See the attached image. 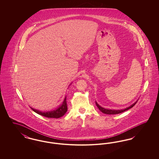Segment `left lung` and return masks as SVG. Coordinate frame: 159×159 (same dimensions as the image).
I'll list each match as a JSON object with an SVG mask.
<instances>
[{
    "label": "left lung",
    "instance_id": "left-lung-1",
    "mask_svg": "<svg viewBox=\"0 0 159 159\" xmlns=\"http://www.w3.org/2000/svg\"><path fill=\"white\" fill-rule=\"evenodd\" d=\"M137 101H138V100L136 101V102H135L134 104H132L131 106H129V107H128L126 108L122 109V110H110V109H106V108H104L102 107L101 106H99L97 102H96V105L98 107L99 110L102 113L106 114H119L123 113V112H124V111L128 110L129 109L132 108L136 104Z\"/></svg>",
    "mask_w": 159,
    "mask_h": 159
}]
</instances>
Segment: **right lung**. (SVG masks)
Here are the masks:
<instances>
[{"label": "right lung", "mask_w": 159, "mask_h": 159, "mask_svg": "<svg viewBox=\"0 0 159 159\" xmlns=\"http://www.w3.org/2000/svg\"><path fill=\"white\" fill-rule=\"evenodd\" d=\"M32 110H33L35 113L40 114L41 116H43L46 117L48 118H60L61 117L63 116L67 111V101H66V96L65 97L62 103V104L59 106L58 108L53 110H51L48 111H41L36 109H34L33 108H31Z\"/></svg>", "instance_id": "add662e5"}]
</instances>
